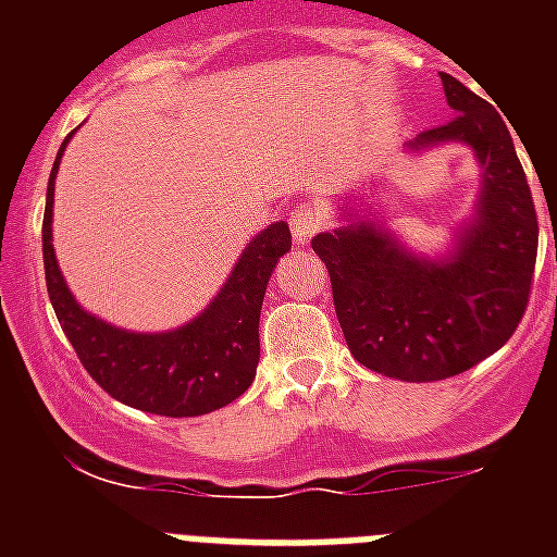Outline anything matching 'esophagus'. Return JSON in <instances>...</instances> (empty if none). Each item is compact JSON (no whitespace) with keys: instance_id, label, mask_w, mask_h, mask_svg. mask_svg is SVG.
<instances>
[{"instance_id":"1","label":"esophagus","mask_w":557,"mask_h":557,"mask_svg":"<svg viewBox=\"0 0 557 557\" xmlns=\"http://www.w3.org/2000/svg\"><path fill=\"white\" fill-rule=\"evenodd\" d=\"M323 218H321V209L318 206H298L293 211V220H289V228H293V239L295 245H307L318 231H321Z\"/></svg>"}]
</instances>
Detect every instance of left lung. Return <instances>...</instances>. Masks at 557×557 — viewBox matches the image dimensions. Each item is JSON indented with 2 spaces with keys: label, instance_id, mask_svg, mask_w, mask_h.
I'll list each match as a JSON object with an SVG mask.
<instances>
[{
  "label": "left lung",
  "instance_id": "obj_1",
  "mask_svg": "<svg viewBox=\"0 0 557 557\" xmlns=\"http://www.w3.org/2000/svg\"><path fill=\"white\" fill-rule=\"evenodd\" d=\"M441 83L455 116L410 150L460 141L480 161V200L455 250L424 259L371 220L312 239L354 359L401 382L457 376L499 351L524 318L539 253L533 195L502 113L446 72Z\"/></svg>",
  "mask_w": 557,
  "mask_h": 557
}]
</instances>
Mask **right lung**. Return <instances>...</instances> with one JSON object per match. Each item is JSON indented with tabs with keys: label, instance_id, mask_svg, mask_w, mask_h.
<instances>
[{
	"label": "right lung",
	"instance_id": "obj_1",
	"mask_svg": "<svg viewBox=\"0 0 557 557\" xmlns=\"http://www.w3.org/2000/svg\"><path fill=\"white\" fill-rule=\"evenodd\" d=\"M72 133L63 139L47 184L44 273L63 334L83 368L116 401L166 418L206 416L243 396L259 366V312L275 262L293 248L287 223L253 236L218 298L191 323L172 332L139 334L100 321L75 301L52 248L55 175Z\"/></svg>",
	"mask_w": 557,
	"mask_h": 557
}]
</instances>
